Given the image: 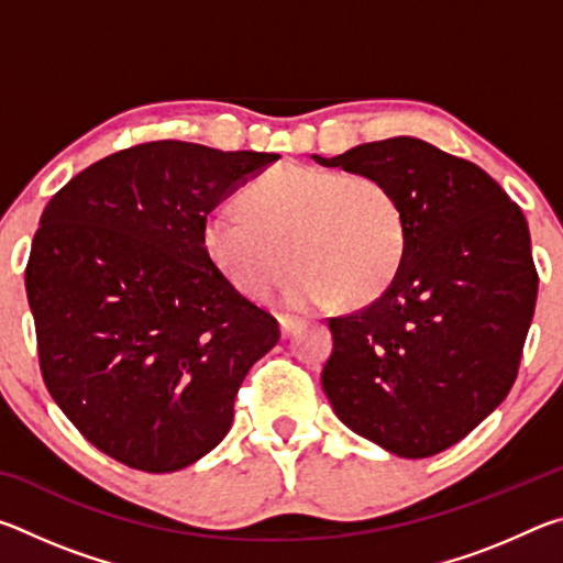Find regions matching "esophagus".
I'll use <instances>...</instances> for the list:
<instances>
[{
	"label": "esophagus",
	"mask_w": 563,
	"mask_h": 563,
	"mask_svg": "<svg viewBox=\"0 0 563 563\" xmlns=\"http://www.w3.org/2000/svg\"><path fill=\"white\" fill-rule=\"evenodd\" d=\"M278 325H280V335L290 338L292 332L302 325V322L298 318H290V316H278Z\"/></svg>",
	"instance_id": "obj_1"
}]
</instances>
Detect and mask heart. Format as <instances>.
I'll use <instances>...</instances> for the list:
<instances>
[{
    "instance_id": "b5f03b06",
    "label": "heart",
    "mask_w": 563,
    "mask_h": 563,
    "mask_svg": "<svg viewBox=\"0 0 563 563\" xmlns=\"http://www.w3.org/2000/svg\"><path fill=\"white\" fill-rule=\"evenodd\" d=\"M243 208L208 213L201 243L218 273L251 300L268 298L290 258L300 265L285 290L292 308H322L338 295L373 300L402 263V206L375 176L283 164L247 186Z\"/></svg>"
}]
</instances>
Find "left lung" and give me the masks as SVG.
<instances>
[{
  "label": "left lung",
  "instance_id": "8db88e82",
  "mask_svg": "<svg viewBox=\"0 0 563 563\" xmlns=\"http://www.w3.org/2000/svg\"><path fill=\"white\" fill-rule=\"evenodd\" d=\"M312 158L383 180L407 228L389 288L330 318L322 389L352 432L424 460L464 440L517 379L539 290L527 218L487 170L415 136Z\"/></svg>",
  "mask_w": 563,
  "mask_h": 563
}]
</instances>
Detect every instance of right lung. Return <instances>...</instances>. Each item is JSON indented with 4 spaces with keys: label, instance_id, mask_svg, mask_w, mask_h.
Segmentation results:
<instances>
[{
    "label": "right lung",
    "instance_id": "add662e5",
    "mask_svg": "<svg viewBox=\"0 0 563 563\" xmlns=\"http://www.w3.org/2000/svg\"><path fill=\"white\" fill-rule=\"evenodd\" d=\"M278 154L151 141L97 161L44 208L26 298L46 389L131 470H186L233 424L278 322L208 261L203 221Z\"/></svg>",
    "mask_w": 563,
    "mask_h": 563
}]
</instances>
